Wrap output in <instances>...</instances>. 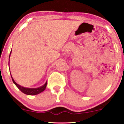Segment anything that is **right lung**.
<instances>
[{"label": "right lung", "instance_id": "obj_1", "mask_svg": "<svg viewBox=\"0 0 124 124\" xmlns=\"http://www.w3.org/2000/svg\"><path fill=\"white\" fill-rule=\"evenodd\" d=\"M11 53H10V55H11ZM10 55H9V57H10ZM12 79L13 82L14 83L15 85L18 87V89L20 90V91H21V92H23V93H24V94L26 95H37V94H39V93H42V91L45 90L47 86V82H46L45 83V85H43V86H40V87H38V88L24 87H23V86H20L18 84H17V83L14 81V79H13L12 77Z\"/></svg>", "mask_w": 124, "mask_h": 124}]
</instances>
